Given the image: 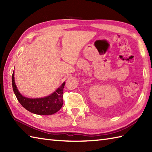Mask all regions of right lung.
I'll return each mask as SVG.
<instances>
[{"label": "right lung", "instance_id": "add662e5", "mask_svg": "<svg viewBox=\"0 0 152 152\" xmlns=\"http://www.w3.org/2000/svg\"><path fill=\"white\" fill-rule=\"evenodd\" d=\"M12 88L19 102L27 110L38 115H51L58 112L63 104V88L65 82L52 94L44 98L29 99L19 92L14 80V72L12 76Z\"/></svg>", "mask_w": 152, "mask_h": 152}]
</instances>
